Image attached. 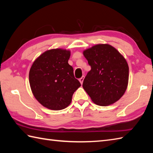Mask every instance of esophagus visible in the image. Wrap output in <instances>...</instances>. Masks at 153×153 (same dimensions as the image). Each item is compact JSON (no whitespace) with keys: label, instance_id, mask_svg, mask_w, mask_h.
Instances as JSON below:
<instances>
[{"label":"esophagus","instance_id":"34e87169","mask_svg":"<svg viewBox=\"0 0 153 153\" xmlns=\"http://www.w3.org/2000/svg\"><path fill=\"white\" fill-rule=\"evenodd\" d=\"M83 79H84V76H82L81 78H79V82L81 83V84H83Z\"/></svg>","mask_w":153,"mask_h":153}]
</instances>
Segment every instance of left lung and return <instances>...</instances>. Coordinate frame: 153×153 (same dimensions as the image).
Listing matches in <instances>:
<instances>
[{
	"label": "left lung",
	"instance_id": "left-lung-1",
	"mask_svg": "<svg viewBox=\"0 0 153 153\" xmlns=\"http://www.w3.org/2000/svg\"><path fill=\"white\" fill-rule=\"evenodd\" d=\"M91 70L83 80V87L91 99L100 106H108L124 94L129 79L126 59L108 44L97 45L83 51Z\"/></svg>",
	"mask_w": 153,
	"mask_h": 153
}]
</instances>
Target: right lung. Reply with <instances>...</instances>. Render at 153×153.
I'll use <instances>...</instances> for the list:
<instances>
[{"label": "right lung", "mask_w": 153, "mask_h": 153, "mask_svg": "<svg viewBox=\"0 0 153 153\" xmlns=\"http://www.w3.org/2000/svg\"><path fill=\"white\" fill-rule=\"evenodd\" d=\"M70 51L52 49L40 55L32 64L29 74L34 97L46 108L58 110L70 105L74 93L81 83L68 64Z\"/></svg>", "instance_id": "obj_1"}]
</instances>
